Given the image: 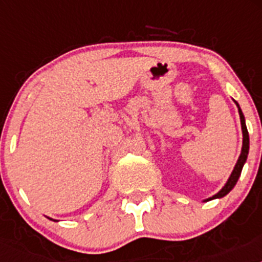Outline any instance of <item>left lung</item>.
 <instances>
[{"mask_svg": "<svg viewBox=\"0 0 262 262\" xmlns=\"http://www.w3.org/2000/svg\"><path fill=\"white\" fill-rule=\"evenodd\" d=\"M236 105H237V102H236ZM237 107H239V105H237ZM239 114H240V120H242V128H243V148H242V154H240L239 160H237V163H236L235 168H233L232 174H231V177L228 178V181H227V184L224 185L223 189H222V190L219 191V193H217V194H215V195L212 196V198H210V200H207V201L215 200V198H222V196H224V195H226V194H228L231 190H232L233 186H235L236 182H237V180H239L240 174H242L243 166H244L245 161H247V157H248L249 135H248V129H247V126H245L244 115H243V111L240 110V107H239Z\"/></svg>", "mask_w": 262, "mask_h": 262, "instance_id": "obj_1", "label": "left lung"}]
</instances>
